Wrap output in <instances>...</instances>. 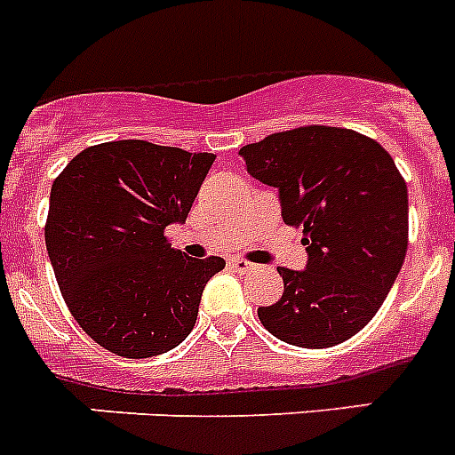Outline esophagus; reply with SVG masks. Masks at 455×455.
<instances>
[{"label": "esophagus", "mask_w": 455, "mask_h": 455, "mask_svg": "<svg viewBox=\"0 0 455 455\" xmlns=\"http://www.w3.org/2000/svg\"><path fill=\"white\" fill-rule=\"evenodd\" d=\"M230 267L235 268V271H239V273H248V271H252V268H255V264L246 262V259H232Z\"/></svg>", "instance_id": "1"}]
</instances>
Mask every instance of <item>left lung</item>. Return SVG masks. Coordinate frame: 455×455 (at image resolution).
I'll list each match as a JSON object with an SVG mask.
<instances>
[{
    "label": "left lung",
    "mask_w": 455,
    "mask_h": 455,
    "mask_svg": "<svg viewBox=\"0 0 455 455\" xmlns=\"http://www.w3.org/2000/svg\"><path fill=\"white\" fill-rule=\"evenodd\" d=\"M248 172L275 187L283 220L303 228L307 268L280 267L284 291L257 316L277 339L328 348L376 316L408 251V187L378 140L328 124L241 148Z\"/></svg>",
    "instance_id": "obj_1"
}]
</instances>
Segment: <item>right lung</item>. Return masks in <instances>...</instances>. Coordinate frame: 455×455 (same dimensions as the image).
Here are the masks:
<instances>
[{
    "mask_svg": "<svg viewBox=\"0 0 455 455\" xmlns=\"http://www.w3.org/2000/svg\"><path fill=\"white\" fill-rule=\"evenodd\" d=\"M216 155L108 140L79 152L54 180L45 243L70 315L120 357L182 344L223 257H187L166 228L187 220Z\"/></svg>",
    "mask_w": 455,
    "mask_h": 455,
    "instance_id": "add662e5",
    "label": "right lung"
}]
</instances>
